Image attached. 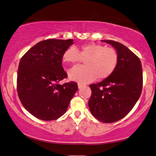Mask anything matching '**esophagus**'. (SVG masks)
Listing matches in <instances>:
<instances>
[{
  "label": "esophagus",
  "mask_w": 156,
  "mask_h": 156,
  "mask_svg": "<svg viewBox=\"0 0 156 156\" xmlns=\"http://www.w3.org/2000/svg\"><path fill=\"white\" fill-rule=\"evenodd\" d=\"M85 86V85H84V84H83V83H78V88H83V87H84Z\"/></svg>",
  "instance_id": "34e87169"
}]
</instances>
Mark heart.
I'll use <instances>...</instances> for the list:
<instances>
[{
  "instance_id": "b5f03b06",
  "label": "heart",
  "mask_w": 156,
  "mask_h": 156,
  "mask_svg": "<svg viewBox=\"0 0 156 156\" xmlns=\"http://www.w3.org/2000/svg\"><path fill=\"white\" fill-rule=\"evenodd\" d=\"M65 63L75 64L85 61L84 66H75L70 69V80L80 83H88L110 76L118 64L119 57L114 48L95 43L84 44L75 48L70 47L63 54Z\"/></svg>"
}]
</instances>
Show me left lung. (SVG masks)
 Returning a JSON list of instances; mask_svg holds the SVG:
<instances>
[{
  "mask_svg": "<svg viewBox=\"0 0 156 156\" xmlns=\"http://www.w3.org/2000/svg\"><path fill=\"white\" fill-rule=\"evenodd\" d=\"M102 42L116 49L118 64L110 76L90 85L88 106L97 119L110 123L124 118L138 101L143 88V69L140 59L125 45L113 40Z\"/></svg>",
  "mask_w": 156,
  "mask_h": 156,
  "instance_id": "1",
  "label": "left lung"
}]
</instances>
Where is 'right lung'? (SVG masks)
Instances as JSON below:
<instances>
[{
  "mask_svg": "<svg viewBox=\"0 0 156 156\" xmlns=\"http://www.w3.org/2000/svg\"><path fill=\"white\" fill-rule=\"evenodd\" d=\"M73 44L70 39L43 40L22 57L18 94L24 108L37 119L46 121L59 119L78 90L74 81L59 84L67 77L62 67L63 54Z\"/></svg>",
  "mask_w": 156,
  "mask_h": 156,
  "instance_id": "add662e5",
  "label": "right lung"
}]
</instances>
